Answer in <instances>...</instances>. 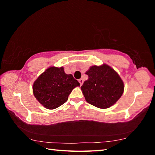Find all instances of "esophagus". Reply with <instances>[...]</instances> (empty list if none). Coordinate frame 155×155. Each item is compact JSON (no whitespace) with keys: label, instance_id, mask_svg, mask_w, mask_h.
I'll list each match as a JSON object with an SVG mask.
<instances>
[{"label":"esophagus","instance_id":"1","mask_svg":"<svg viewBox=\"0 0 155 155\" xmlns=\"http://www.w3.org/2000/svg\"><path fill=\"white\" fill-rule=\"evenodd\" d=\"M78 82L80 83V85H82L83 83V80L82 79V78H80V79L78 80Z\"/></svg>","mask_w":155,"mask_h":155}]
</instances>
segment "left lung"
Masks as SVG:
<instances>
[{"mask_svg":"<svg viewBox=\"0 0 155 155\" xmlns=\"http://www.w3.org/2000/svg\"><path fill=\"white\" fill-rule=\"evenodd\" d=\"M88 80L81 86L86 101L101 109L109 108L118 101L124 91V83L117 73L104 64L91 67Z\"/></svg>","mask_w":155,"mask_h":155,"instance_id":"left-lung-1","label":"left lung"}]
</instances>
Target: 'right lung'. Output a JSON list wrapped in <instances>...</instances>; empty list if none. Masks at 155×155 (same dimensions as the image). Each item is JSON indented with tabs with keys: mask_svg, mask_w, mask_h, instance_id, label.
I'll use <instances>...</instances> for the list:
<instances>
[{
	"mask_svg": "<svg viewBox=\"0 0 155 155\" xmlns=\"http://www.w3.org/2000/svg\"><path fill=\"white\" fill-rule=\"evenodd\" d=\"M80 83L72 74H66L64 68L51 67L33 84V94L44 107L54 109L68 101L73 89Z\"/></svg>",
	"mask_w": 155,
	"mask_h": 155,
	"instance_id": "right-lung-1",
	"label": "right lung"
}]
</instances>
